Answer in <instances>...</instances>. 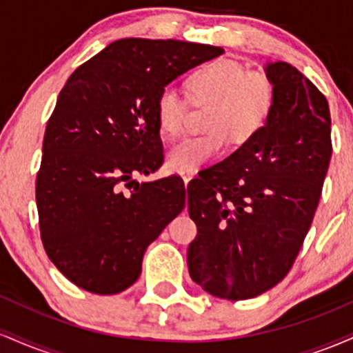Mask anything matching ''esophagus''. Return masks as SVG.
Here are the masks:
<instances>
[{
	"mask_svg": "<svg viewBox=\"0 0 353 353\" xmlns=\"http://www.w3.org/2000/svg\"><path fill=\"white\" fill-rule=\"evenodd\" d=\"M192 177H194V172H184V174H182V179H184V184H185V185L189 184Z\"/></svg>",
	"mask_w": 353,
	"mask_h": 353,
	"instance_id": "1",
	"label": "esophagus"
}]
</instances>
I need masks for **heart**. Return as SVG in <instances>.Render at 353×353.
Here are the masks:
<instances>
[{"label": "heart", "mask_w": 353, "mask_h": 353, "mask_svg": "<svg viewBox=\"0 0 353 353\" xmlns=\"http://www.w3.org/2000/svg\"><path fill=\"white\" fill-rule=\"evenodd\" d=\"M194 103L214 101L205 134L188 136L171 145L168 165L177 172H196L225 151L229 137L245 143L267 124L277 101L274 79L262 71H249L236 59L219 58L189 78ZM189 112V101L172 84L159 91L154 114L161 132L179 134Z\"/></svg>", "instance_id": "heart-1"}]
</instances>
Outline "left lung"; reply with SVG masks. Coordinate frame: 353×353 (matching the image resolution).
<instances>
[{"label":"left lung","instance_id":"obj_1","mask_svg":"<svg viewBox=\"0 0 353 353\" xmlns=\"http://www.w3.org/2000/svg\"><path fill=\"white\" fill-rule=\"evenodd\" d=\"M277 88L269 121L222 163L190 181V279L205 292L244 301L292 269L319 205L332 156L325 96L289 63L267 64Z\"/></svg>","mask_w":353,"mask_h":353}]
</instances>
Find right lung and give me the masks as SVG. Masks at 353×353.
Instances as JSON below:
<instances>
[{
    "label": "right lung",
    "mask_w": 353,
    "mask_h": 353,
    "mask_svg": "<svg viewBox=\"0 0 353 353\" xmlns=\"http://www.w3.org/2000/svg\"><path fill=\"white\" fill-rule=\"evenodd\" d=\"M222 52L124 38L68 78L44 132L36 205L44 250L74 285L101 295L131 287L148 245L184 209L179 176L143 184L132 176L164 163L154 114L161 89Z\"/></svg>",
    "instance_id": "obj_1"
}]
</instances>
